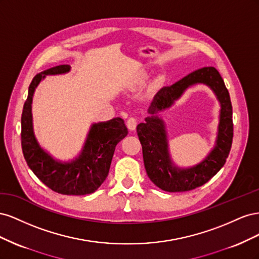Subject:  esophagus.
<instances>
[{"label": "esophagus", "instance_id": "obj_1", "mask_svg": "<svg viewBox=\"0 0 259 259\" xmlns=\"http://www.w3.org/2000/svg\"><path fill=\"white\" fill-rule=\"evenodd\" d=\"M137 121H138L137 117H134V116L128 117L127 121H126V126L128 127V130L134 131L137 126Z\"/></svg>", "mask_w": 259, "mask_h": 259}]
</instances>
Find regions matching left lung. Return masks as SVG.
<instances>
[{
	"instance_id": "left-lung-1",
	"label": "left lung",
	"mask_w": 259,
	"mask_h": 259,
	"mask_svg": "<svg viewBox=\"0 0 259 259\" xmlns=\"http://www.w3.org/2000/svg\"><path fill=\"white\" fill-rule=\"evenodd\" d=\"M195 83H204L210 86L222 105L217 145L199 165L189 169H178L173 166L169 160L165 127L158 115L149 116L145 123L137 125V135L143 146L148 177L156 187L167 192L189 191L206 184L224 166L231 149L233 138L232 105L223 77L214 67L195 70L173 85L160 90L149 108V112L154 114L170 107L187 88Z\"/></svg>"
}]
</instances>
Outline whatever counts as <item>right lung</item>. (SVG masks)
Segmentation results:
<instances>
[{
  "label": "right lung",
  "mask_w": 259,
  "mask_h": 259,
  "mask_svg": "<svg viewBox=\"0 0 259 259\" xmlns=\"http://www.w3.org/2000/svg\"><path fill=\"white\" fill-rule=\"evenodd\" d=\"M69 70V65H60L33 77L21 114V149L28 166L50 189L66 195H84L95 192L105 182L115 146L126 137L128 131L121 117L94 124L82 153L71 163H59L42 150L32 130L31 103L33 93L45 75L66 73Z\"/></svg>",
  "instance_id": "1"
}]
</instances>
